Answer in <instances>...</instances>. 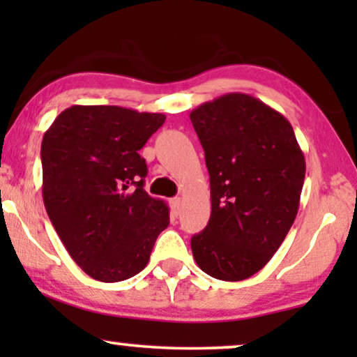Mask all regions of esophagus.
Segmentation results:
<instances>
[{
  "instance_id": "esophagus-1",
  "label": "esophagus",
  "mask_w": 357,
  "mask_h": 357,
  "mask_svg": "<svg viewBox=\"0 0 357 357\" xmlns=\"http://www.w3.org/2000/svg\"><path fill=\"white\" fill-rule=\"evenodd\" d=\"M180 209H182V198L175 197L170 199V211H172L174 216H178Z\"/></svg>"
}]
</instances>
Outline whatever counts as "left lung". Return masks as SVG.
<instances>
[{
  "mask_svg": "<svg viewBox=\"0 0 357 357\" xmlns=\"http://www.w3.org/2000/svg\"><path fill=\"white\" fill-rule=\"evenodd\" d=\"M190 120L211 185V218L192 237L193 258L216 280H247L271 260L294 222L304 153L287 119L242 92L204 102Z\"/></svg>",
  "mask_w": 357,
  "mask_h": 357,
  "instance_id": "1",
  "label": "left lung"
}]
</instances>
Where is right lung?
I'll list each match as a JSON object with an SVG mask.
<instances>
[{
    "label": "right lung",
    "mask_w": 357,
    "mask_h": 357,
    "mask_svg": "<svg viewBox=\"0 0 357 357\" xmlns=\"http://www.w3.org/2000/svg\"><path fill=\"white\" fill-rule=\"evenodd\" d=\"M164 114L116 105H73L42 139V197L58 237L81 270L119 282L148 265L169 208L144 190L139 149Z\"/></svg>",
    "instance_id": "add662e5"
}]
</instances>
